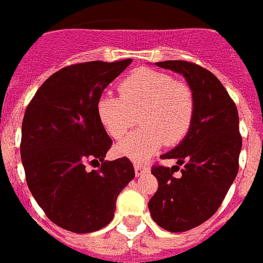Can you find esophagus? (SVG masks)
I'll list each match as a JSON object with an SVG mask.
<instances>
[{"instance_id": "34e87169", "label": "esophagus", "mask_w": 263, "mask_h": 263, "mask_svg": "<svg viewBox=\"0 0 263 263\" xmlns=\"http://www.w3.org/2000/svg\"><path fill=\"white\" fill-rule=\"evenodd\" d=\"M134 167H135V173L138 177L143 176V174H146V173L150 172V167L147 165H144V163H135Z\"/></svg>"}]
</instances>
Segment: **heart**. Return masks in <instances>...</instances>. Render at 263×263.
<instances>
[{"label": "heart", "instance_id": "obj_1", "mask_svg": "<svg viewBox=\"0 0 263 263\" xmlns=\"http://www.w3.org/2000/svg\"><path fill=\"white\" fill-rule=\"evenodd\" d=\"M119 91L120 97L102 96L98 100L97 115L108 135L116 140L140 121L142 127L117 146L121 155L143 161L163 143H180L191 129L196 102L193 90L182 81L142 69L121 81Z\"/></svg>", "mask_w": 263, "mask_h": 263}]
</instances>
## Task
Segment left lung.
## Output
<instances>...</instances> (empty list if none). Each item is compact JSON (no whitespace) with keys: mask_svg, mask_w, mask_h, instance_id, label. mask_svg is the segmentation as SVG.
<instances>
[{"mask_svg":"<svg viewBox=\"0 0 263 263\" xmlns=\"http://www.w3.org/2000/svg\"><path fill=\"white\" fill-rule=\"evenodd\" d=\"M180 72L193 90L194 117L185 139L162 159L178 166L154 165L158 191L148 201L151 217L170 232H183L213 216L239 170L242 136L238 109L226 87L209 70L186 61L155 63ZM181 166L180 176L174 173Z\"/></svg>","mask_w":263,"mask_h":263,"instance_id":"8db88e82","label":"left lung"}]
</instances>
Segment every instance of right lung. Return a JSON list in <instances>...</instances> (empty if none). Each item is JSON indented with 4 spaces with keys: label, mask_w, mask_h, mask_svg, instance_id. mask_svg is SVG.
<instances>
[{
    "label": "right lung",
    "mask_w": 263,
    "mask_h": 263,
    "mask_svg": "<svg viewBox=\"0 0 263 263\" xmlns=\"http://www.w3.org/2000/svg\"><path fill=\"white\" fill-rule=\"evenodd\" d=\"M131 62L66 66L25 109L20 154L28 187L47 217L67 231L87 234L109 224L117 196L135 177L127 157L104 161L112 139L97 115L104 89Z\"/></svg>",
    "instance_id": "obj_1"
}]
</instances>
